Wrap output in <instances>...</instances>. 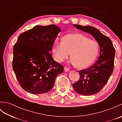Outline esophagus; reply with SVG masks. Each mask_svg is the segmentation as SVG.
<instances>
[{"mask_svg": "<svg viewBox=\"0 0 122 122\" xmlns=\"http://www.w3.org/2000/svg\"><path fill=\"white\" fill-rule=\"evenodd\" d=\"M64 71H66V72H68V71H69V70H70V69H69V68H68V67H66V66H65V67H64Z\"/></svg>", "mask_w": 122, "mask_h": 122, "instance_id": "34e87169", "label": "esophagus"}]
</instances>
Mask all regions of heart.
Wrapping results in <instances>:
<instances>
[{
	"instance_id": "heart-1",
	"label": "heart",
	"mask_w": 122,
	"mask_h": 122,
	"mask_svg": "<svg viewBox=\"0 0 122 122\" xmlns=\"http://www.w3.org/2000/svg\"><path fill=\"white\" fill-rule=\"evenodd\" d=\"M98 52L97 41L81 33H71L64 36L63 41L56 40L52 52L56 61L61 62L70 54V63L79 68L89 66L94 61Z\"/></svg>"
}]
</instances>
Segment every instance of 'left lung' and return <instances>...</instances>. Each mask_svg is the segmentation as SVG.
Here are the masks:
<instances>
[{
    "mask_svg": "<svg viewBox=\"0 0 122 122\" xmlns=\"http://www.w3.org/2000/svg\"><path fill=\"white\" fill-rule=\"evenodd\" d=\"M73 25L77 29L90 33L97 41L100 51L97 60L94 64L89 68L78 71L80 79L72 86L80 94H95L102 90L113 73L115 48L110 39L95 28L79 25Z\"/></svg>",
    "mask_w": 122,
    "mask_h": 122,
    "instance_id": "8db88e82",
    "label": "left lung"
}]
</instances>
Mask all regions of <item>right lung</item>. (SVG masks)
<instances>
[{
    "mask_svg": "<svg viewBox=\"0 0 122 122\" xmlns=\"http://www.w3.org/2000/svg\"><path fill=\"white\" fill-rule=\"evenodd\" d=\"M60 31L56 25H37L19 36L13 48L12 68L24 90L34 94L48 92L63 72L50 53Z\"/></svg>",
    "mask_w": 122,
    "mask_h": 122,
    "instance_id": "add662e5",
    "label": "right lung"
}]
</instances>
